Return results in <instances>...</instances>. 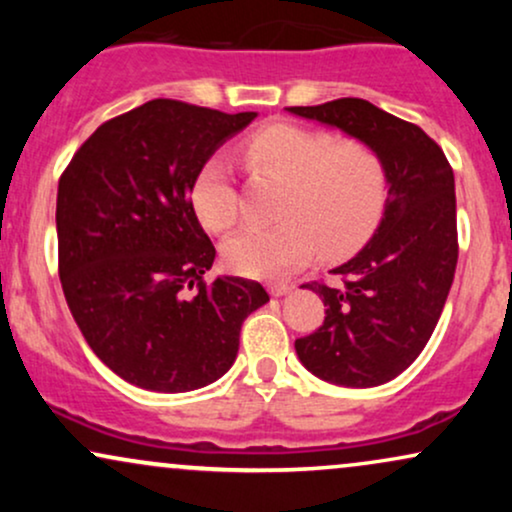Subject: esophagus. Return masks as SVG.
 <instances>
[{
  "instance_id": "esophagus-1",
  "label": "esophagus",
  "mask_w": 512,
  "mask_h": 512,
  "mask_svg": "<svg viewBox=\"0 0 512 512\" xmlns=\"http://www.w3.org/2000/svg\"><path fill=\"white\" fill-rule=\"evenodd\" d=\"M293 289V284H286V281H274V284H269V293H272V296H286V293H289Z\"/></svg>"
}]
</instances>
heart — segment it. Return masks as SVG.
I'll list each match as a JSON object with an SVG mask.
<instances>
[{"label":"heart","instance_id":"obj_1","mask_svg":"<svg viewBox=\"0 0 512 512\" xmlns=\"http://www.w3.org/2000/svg\"><path fill=\"white\" fill-rule=\"evenodd\" d=\"M255 178L284 182L274 226L245 228L223 245V260L245 276H279L320 252L339 260L373 236L390 202V168L375 146L317 129L274 125L245 142ZM197 219L228 233L240 219V192L221 156L202 163L190 190Z\"/></svg>","mask_w":512,"mask_h":512}]
</instances>
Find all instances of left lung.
Segmentation results:
<instances>
[{"mask_svg": "<svg viewBox=\"0 0 512 512\" xmlns=\"http://www.w3.org/2000/svg\"><path fill=\"white\" fill-rule=\"evenodd\" d=\"M339 127L380 151L390 168V202L375 236L342 267V284L310 281L325 320L296 339V354L317 378L375 387L397 378L424 351L443 313L457 267L455 175L421 127L363 98L289 108Z\"/></svg>", "mask_w": 512, "mask_h": 512, "instance_id": "8db88e82", "label": "left lung"}]
</instances>
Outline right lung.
Masks as SVG:
<instances>
[{
	"label": "right lung",
	"mask_w": 512,
	"mask_h": 512,
	"mask_svg": "<svg viewBox=\"0 0 512 512\" xmlns=\"http://www.w3.org/2000/svg\"><path fill=\"white\" fill-rule=\"evenodd\" d=\"M255 117L156 98L103 122L64 168V298L93 354L127 383H214L236 361L245 317L269 301L240 276L207 284L216 248L190 202L202 163Z\"/></svg>",
	"instance_id": "add662e5"
}]
</instances>
